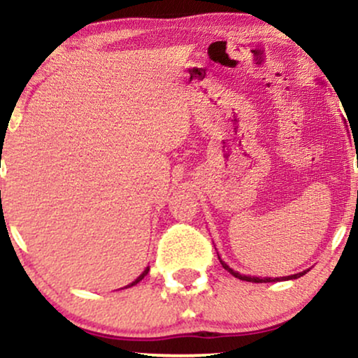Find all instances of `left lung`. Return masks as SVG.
Returning a JSON list of instances; mask_svg holds the SVG:
<instances>
[{
    "mask_svg": "<svg viewBox=\"0 0 358 358\" xmlns=\"http://www.w3.org/2000/svg\"><path fill=\"white\" fill-rule=\"evenodd\" d=\"M217 258H220V256H217ZM220 262H221V264H222V268H224L226 271H229L231 275L234 276V278H239V280H243V281H251V283H273V281L296 280V278H300V276H303L305 273H306V271H301V273H296V275H292V276H283V278H258V276H246V275H241V273H238V271L231 270V268L228 266V264H226L224 262H222L221 258H220Z\"/></svg>",
    "mask_w": 358,
    "mask_h": 358,
    "instance_id": "8db88e82",
    "label": "left lung"
}]
</instances>
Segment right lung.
Here are the masks:
<instances>
[{
	"mask_svg": "<svg viewBox=\"0 0 358 358\" xmlns=\"http://www.w3.org/2000/svg\"><path fill=\"white\" fill-rule=\"evenodd\" d=\"M147 273H149V266H147V268H145V270H144V271H142V275H141V276H138V278H137V280H134V281H132V283H130V285H127V287H125V288H130V287H134V285H137V283H138V281H141L142 278H144V276L147 275Z\"/></svg>",
	"mask_w": 358,
	"mask_h": 358,
	"instance_id": "add662e5",
	"label": "right lung"
}]
</instances>
